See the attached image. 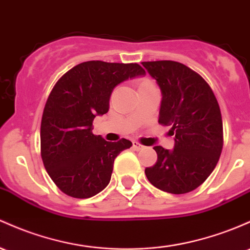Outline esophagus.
<instances>
[{"label":"esophagus","instance_id":"obj_1","mask_svg":"<svg viewBox=\"0 0 250 250\" xmlns=\"http://www.w3.org/2000/svg\"><path fill=\"white\" fill-rule=\"evenodd\" d=\"M133 148H134V149H136V150H141V149H144L145 146H144V145L140 144V142H138V141H133Z\"/></svg>","mask_w":250,"mask_h":250}]
</instances>
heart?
I'll return each instance as SVG.
<instances>
[{"label": "heart", "instance_id": "heart-1", "mask_svg": "<svg viewBox=\"0 0 250 250\" xmlns=\"http://www.w3.org/2000/svg\"><path fill=\"white\" fill-rule=\"evenodd\" d=\"M150 87H155L154 84L147 78H142L138 81V91H141V90H146V89H150Z\"/></svg>", "mask_w": 250, "mask_h": 250}]
</instances>
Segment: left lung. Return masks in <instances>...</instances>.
I'll return each instance as SVG.
<instances>
[{
  "label": "left lung",
  "mask_w": 250,
  "mask_h": 250,
  "mask_svg": "<svg viewBox=\"0 0 250 250\" xmlns=\"http://www.w3.org/2000/svg\"><path fill=\"white\" fill-rule=\"evenodd\" d=\"M160 86L159 123L171 125L174 148L155 146L158 160L145 173L159 190L183 194L196 190L217 165L223 148L221 109L201 75L173 60L144 62Z\"/></svg>",
  "instance_id": "1"
}]
</instances>
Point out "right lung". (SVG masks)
Segmentation results:
<instances>
[{
	"label": "right lung",
	"instance_id": "add662e5",
	"mask_svg": "<svg viewBox=\"0 0 250 250\" xmlns=\"http://www.w3.org/2000/svg\"><path fill=\"white\" fill-rule=\"evenodd\" d=\"M145 73L136 62L91 60L68 70L53 86L41 119L40 152L48 175L65 194L90 198L110 182L115 158L131 142L94 135L92 122L108 112L116 85Z\"/></svg>",
	"mask_w": 250,
	"mask_h": 250
}]
</instances>
